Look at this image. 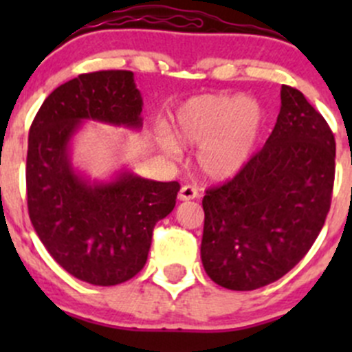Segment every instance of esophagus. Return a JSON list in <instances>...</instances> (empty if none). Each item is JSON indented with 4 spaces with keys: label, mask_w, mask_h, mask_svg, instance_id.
<instances>
[{
    "label": "esophagus",
    "mask_w": 352,
    "mask_h": 352,
    "mask_svg": "<svg viewBox=\"0 0 352 352\" xmlns=\"http://www.w3.org/2000/svg\"><path fill=\"white\" fill-rule=\"evenodd\" d=\"M199 197V190L197 187L194 186H182V189H180L179 192V199L180 201H190V199H197Z\"/></svg>",
    "instance_id": "esophagus-1"
}]
</instances>
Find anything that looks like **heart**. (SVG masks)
<instances>
[{
  "label": "heart",
  "mask_w": 352,
  "mask_h": 352,
  "mask_svg": "<svg viewBox=\"0 0 352 352\" xmlns=\"http://www.w3.org/2000/svg\"><path fill=\"white\" fill-rule=\"evenodd\" d=\"M265 113L254 97L204 94L189 98L175 110L172 131L177 143L196 148L197 166L211 180H226L240 172L254 153L264 129ZM165 138L168 153L179 144Z\"/></svg>",
  "instance_id": "obj_1"
}]
</instances>
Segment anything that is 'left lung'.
I'll use <instances>...</instances> for the list:
<instances>
[{
	"mask_svg": "<svg viewBox=\"0 0 352 352\" xmlns=\"http://www.w3.org/2000/svg\"><path fill=\"white\" fill-rule=\"evenodd\" d=\"M336 140L300 90L283 85L262 150L202 199L201 258L216 285L252 291L278 281L317 240L332 199Z\"/></svg>",
	"mask_w": 352,
	"mask_h": 352,
	"instance_id": "left-lung-1",
	"label": "left lung"
}]
</instances>
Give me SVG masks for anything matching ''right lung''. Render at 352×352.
Here are the masks:
<instances>
[{"label":"right lung","instance_id":"obj_1","mask_svg":"<svg viewBox=\"0 0 352 352\" xmlns=\"http://www.w3.org/2000/svg\"><path fill=\"white\" fill-rule=\"evenodd\" d=\"M141 110L133 71L85 73L45 98L28 133L32 225L65 271L95 286L120 285L144 267L155 225L175 208L180 186L129 172L90 184L71 166L69 141L85 119L140 129Z\"/></svg>","mask_w":352,"mask_h":352}]
</instances>
